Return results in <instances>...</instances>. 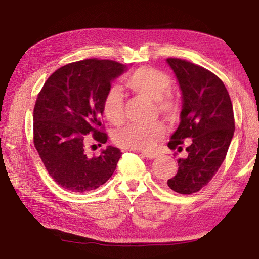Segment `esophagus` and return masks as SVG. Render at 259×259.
Here are the masks:
<instances>
[{"mask_svg": "<svg viewBox=\"0 0 259 259\" xmlns=\"http://www.w3.org/2000/svg\"><path fill=\"white\" fill-rule=\"evenodd\" d=\"M141 154L149 159H154L157 156H158V154L155 153V151H141Z\"/></svg>", "mask_w": 259, "mask_h": 259, "instance_id": "obj_1", "label": "esophagus"}]
</instances>
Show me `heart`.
<instances>
[{
	"mask_svg": "<svg viewBox=\"0 0 259 259\" xmlns=\"http://www.w3.org/2000/svg\"><path fill=\"white\" fill-rule=\"evenodd\" d=\"M126 88L144 98L155 101L160 113L174 116L179 111V104L169 94L173 88L170 76L163 70L149 66L136 69L125 79ZM103 114L110 123L118 125L124 120L123 96L119 89L112 88L105 94L102 103ZM166 128L163 122L156 121L149 124L131 123L114 131L113 143L122 148L134 150H150L164 138Z\"/></svg>",
	"mask_w": 259,
	"mask_h": 259,
	"instance_id": "b5f03b06",
	"label": "heart"
}]
</instances>
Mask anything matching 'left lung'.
Instances as JSON below:
<instances>
[{"label": "left lung", "instance_id": "8db88e82", "mask_svg": "<svg viewBox=\"0 0 259 259\" xmlns=\"http://www.w3.org/2000/svg\"><path fill=\"white\" fill-rule=\"evenodd\" d=\"M179 80L183 98L181 122L168 143L170 149L193 138L187 157L167 181L180 194L200 191L212 180L226 158L235 131L234 109L224 82L210 70L180 58H167Z\"/></svg>", "mask_w": 259, "mask_h": 259}]
</instances>
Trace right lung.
<instances>
[{
	"instance_id": "1",
	"label": "right lung",
	"mask_w": 259,
	"mask_h": 259,
	"mask_svg": "<svg viewBox=\"0 0 259 259\" xmlns=\"http://www.w3.org/2000/svg\"><path fill=\"white\" fill-rule=\"evenodd\" d=\"M114 60L90 58L70 63L49 76L33 109V144L49 175L70 192L96 190L108 181L121 157L108 146L99 156L85 151L88 135L101 144L102 103L112 80L125 70Z\"/></svg>"
}]
</instances>
